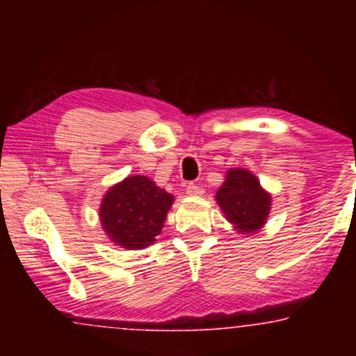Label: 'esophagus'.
Segmentation results:
<instances>
[{
    "label": "esophagus",
    "instance_id": "1",
    "mask_svg": "<svg viewBox=\"0 0 356 356\" xmlns=\"http://www.w3.org/2000/svg\"><path fill=\"white\" fill-rule=\"evenodd\" d=\"M186 192H187V194H189V195H201V194H202V189L197 186V184L189 182V186L186 187Z\"/></svg>",
    "mask_w": 356,
    "mask_h": 356
}]
</instances>
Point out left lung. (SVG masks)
I'll list each match as a JSON object with an SVG mask.
<instances>
[{"mask_svg":"<svg viewBox=\"0 0 356 356\" xmlns=\"http://www.w3.org/2000/svg\"><path fill=\"white\" fill-rule=\"evenodd\" d=\"M271 194L251 170L229 169L216 192V202L234 231L252 236L263 229L271 212Z\"/></svg>","mask_w":356,"mask_h":356,"instance_id":"1","label":"left lung"}]
</instances>
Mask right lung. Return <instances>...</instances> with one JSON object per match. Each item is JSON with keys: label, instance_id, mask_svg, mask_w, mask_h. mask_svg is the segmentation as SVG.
<instances>
[{"label": "right lung", "instance_id": "right-lung-1", "mask_svg": "<svg viewBox=\"0 0 356 356\" xmlns=\"http://www.w3.org/2000/svg\"><path fill=\"white\" fill-rule=\"evenodd\" d=\"M174 195L145 175H129L102 199L99 216L110 243L130 251L149 248L162 232Z\"/></svg>", "mask_w": 356, "mask_h": 356}]
</instances>
